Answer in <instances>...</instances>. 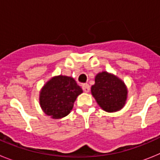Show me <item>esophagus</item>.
Wrapping results in <instances>:
<instances>
[{
    "label": "esophagus",
    "mask_w": 160,
    "mask_h": 160,
    "mask_svg": "<svg viewBox=\"0 0 160 160\" xmlns=\"http://www.w3.org/2000/svg\"><path fill=\"white\" fill-rule=\"evenodd\" d=\"M82 90H84L86 93L89 92L90 90V86H89V84H87V83H86V84H83L82 85Z\"/></svg>",
    "instance_id": "34e87169"
}]
</instances>
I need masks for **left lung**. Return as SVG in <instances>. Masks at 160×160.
<instances>
[{"label": "left lung", "mask_w": 160, "mask_h": 160, "mask_svg": "<svg viewBox=\"0 0 160 160\" xmlns=\"http://www.w3.org/2000/svg\"><path fill=\"white\" fill-rule=\"evenodd\" d=\"M91 94L103 111L115 112L122 108L128 98L125 83L112 73L106 71L95 76Z\"/></svg>", "instance_id": "obj_1"}]
</instances>
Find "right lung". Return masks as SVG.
<instances>
[{"label":"right lung","instance_id":"right-lung-1","mask_svg":"<svg viewBox=\"0 0 160 160\" xmlns=\"http://www.w3.org/2000/svg\"><path fill=\"white\" fill-rule=\"evenodd\" d=\"M82 90L71 77L58 75L44 85L39 102L45 114L58 119L70 114L73 102Z\"/></svg>","mask_w":160,"mask_h":160}]
</instances>
